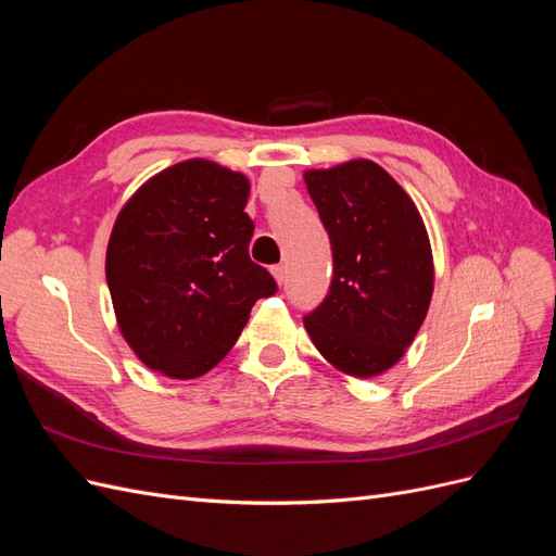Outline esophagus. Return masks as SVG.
Instances as JSON below:
<instances>
[{"mask_svg": "<svg viewBox=\"0 0 556 556\" xmlns=\"http://www.w3.org/2000/svg\"><path fill=\"white\" fill-rule=\"evenodd\" d=\"M271 274H274L276 282H278V285H282V282H285V274H288V268H285L282 264H278V266H274V268H271Z\"/></svg>", "mask_w": 556, "mask_h": 556, "instance_id": "1", "label": "esophagus"}]
</instances>
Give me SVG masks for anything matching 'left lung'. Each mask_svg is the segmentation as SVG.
<instances>
[{"label": "left lung", "instance_id": "8db88e82", "mask_svg": "<svg viewBox=\"0 0 556 556\" xmlns=\"http://www.w3.org/2000/svg\"><path fill=\"white\" fill-rule=\"evenodd\" d=\"M333 255L327 299L304 317L333 368L374 378L392 368L422 327L433 294V257L408 192L371 160L304 174Z\"/></svg>", "mask_w": 556, "mask_h": 556}]
</instances>
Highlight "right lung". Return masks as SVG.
I'll list each match as a JSON object with an SVG mask.
<instances>
[{
    "label": "right lung",
    "instance_id": "obj_1",
    "mask_svg": "<svg viewBox=\"0 0 556 556\" xmlns=\"http://www.w3.org/2000/svg\"><path fill=\"white\" fill-rule=\"evenodd\" d=\"M250 182L211 160L148 178L117 213L106 282L123 339L174 380L208 374L276 280L250 260Z\"/></svg>",
    "mask_w": 556,
    "mask_h": 556
}]
</instances>
